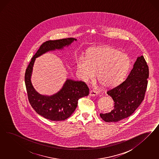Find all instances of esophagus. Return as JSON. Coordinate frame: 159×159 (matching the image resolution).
Returning a JSON list of instances; mask_svg holds the SVG:
<instances>
[{"label":"esophagus","instance_id":"1","mask_svg":"<svg viewBox=\"0 0 159 159\" xmlns=\"http://www.w3.org/2000/svg\"><path fill=\"white\" fill-rule=\"evenodd\" d=\"M97 95H98V93L96 91H95L94 90L90 91V93H89V96H90L94 97L96 96Z\"/></svg>","mask_w":159,"mask_h":159}]
</instances>
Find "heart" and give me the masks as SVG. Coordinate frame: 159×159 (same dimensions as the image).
I'll list each match as a JSON object with an SVG mask.
<instances>
[{
    "mask_svg": "<svg viewBox=\"0 0 159 159\" xmlns=\"http://www.w3.org/2000/svg\"><path fill=\"white\" fill-rule=\"evenodd\" d=\"M130 60L125 53L114 48L104 47L93 48L87 52L86 59L77 62V73L85 82L95 77L102 86L117 85L125 77L130 67Z\"/></svg>",
    "mask_w": 159,
    "mask_h": 159,
    "instance_id": "b5f03b06",
    "label": "heart"
}]
</instances>
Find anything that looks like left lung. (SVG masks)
Wrapping results in <instances>:
<instances>
[{"label":"left lung","mask_w":159,"mask_h":159,"mask_svg":"<svg viewBox=\"0 0 159 159\" xmlns=\"http://www.w3.org/2000/svg\"><path fill=\"white\" fill-rule=\"evenodd\" d=\"M149 67L143 56L138 57L125 81L108 90L114 108L108 113L100 114L107 122H115L131 116L143 100L149 78Z\"/></svg>","instance_id":"obj_1"}]
</instances>
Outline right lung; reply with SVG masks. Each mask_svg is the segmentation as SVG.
Instances as JSON below:
<instances>
[{
	"instance_id": "add662e5",
	"label": "right lung",
	"mask_w": 159,
	"mask_h": 159,
	"mask_svg": "<svg viewBox=\"0 0 159 159\" xmlns=\"http://www.w3.org/2000/svg\"><path fill=\"white\" fill-rule=\"evenodd\" d=\"M76 40L73 38H68L49 40L43 43L26 69L24 78L29 102L37 114L49 120L60 121L70 117L77 107L79 99L88 96L89 89L84 82L67 79L62 89L53 95L48 96L39 94L31 82L35 58L48 51L62 49Z\"/></svg>"
}]
</instances>
